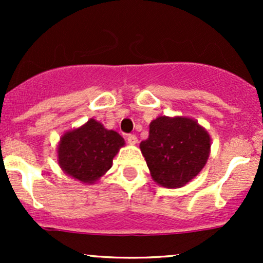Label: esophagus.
Listing matches in <instances>:
<instances>
[{
  "mask_svg": "<svg viewBox=\"0 0 263 263\" xmlns=\"http://www.w3.org/2000/svg\"><path fill=\"white\" fill-rule=\"evenodd\" d=\"M137 136L136 135H128L127 136V142L129 144H136L137 143Z\"/></svg>",
  "mask_w": 263,
  "mask_h": 263,
  "instance_id": "esophagus-1",
  "label": "esophagus"
}]
</instances>
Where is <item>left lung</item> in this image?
<instances>
[{
    "mask_svg": "<svg viewBox=\"0 0 263 263\" xmlns=\"http://www.w3.org/2000/svg\"><path fill=\"white\" fill-rule=\"evenodd\" d=\"M140 148L153 180L165 188H180L197 177L210 152V137L197 121L161 116L149 125Z\"/></svg>",
    "mask_w": 263,
    "mask_h": 263,
    "instance_id": "obj_1",
    "label": "left lung"
}]
</instances>
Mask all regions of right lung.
Listing matches in <instances>:
<instances>
[{
	"label": "right lung",
	"instance_id": "right-lung-1",
	"mask_svg": "<svg viewBox=\"0 0 263 263\" xmlns=\"http://www.w3.org/2000/svg\"><path fill=\"white\" fill-rule=\"evenodd\" d=\"M122 146L125 140L121 136L91 119L63 136L58 163L68 176L91 184L110 170L114 157Z\"/></svg>",
	"mask_w": 263,
	"mask_h": 263
}]
</instances>
